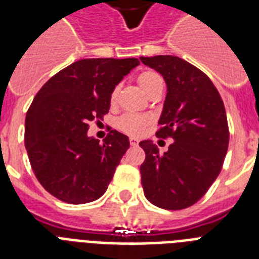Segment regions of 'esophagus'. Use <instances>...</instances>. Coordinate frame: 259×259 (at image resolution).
Here are the masks:
<instances>
[{
  "instance_id": "esophagus-1",
  "label": "esophagus",
  "mask_w": 259,
  "mask_h": 259,
  "mask_svg": "<svg viewBox=\"0 0 259 259\" xmlns=\"http://www.w3.org/2000/svg\"><path fill=\"white\" fill-rule=\"evenodd\" d=\"M130 145H132V146H137L138 145V140H137V138H130Z\"/></svg>"
}]
</instances>
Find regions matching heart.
Segmentation results:
<instances>
[{
  "label": "heart",
  "instance_id": "b5f03b06",
  "mask_svg": "<svg viewBox=\"0 0 259 259\" xmlns=\"http://www.w3.org/2000/svg\"><path fill=\"white\" fill-rule=\"evenodd\" d=\"M138 86L141 87L142 91L146 95H150L157 87L162 86V79L160 75L154 71H142L137 76ZM118 87H114L110 94V102L114 103L117 99ZM150 123V119L145 115H138V114H125L117 119V127L123 133L129 136H140L146 129V126Z\"/></svg>",
  "mask_w": 259,
  "mask_h": 259
}]
</instances>
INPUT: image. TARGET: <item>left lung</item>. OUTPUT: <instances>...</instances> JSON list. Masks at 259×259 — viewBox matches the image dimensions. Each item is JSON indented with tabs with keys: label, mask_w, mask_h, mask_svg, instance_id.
Returning a JSON list of instances; mask_svg holds the SVG:
<instances>
[{
	"label": "left lung",
	"mask_w": 259,
	"mask_h": 259,
	"mask_svg": "<svg viewBox=\"0 0 259 259\" xmlns=\"http://www.w3.org/2000/svg\"><path fill=\"white\" fill-rule=\"evenodd\" d=\"M162 75L166 98L158 138H173L165 153L153 142H140L145 197L164 209H184L204 196L217 180L229 148V125L221 94L207 75L170 55L140 58Z\"/></svg>",
	"instance_id": "left-lung-1"
}]
</instances>
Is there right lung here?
Segmentation results:
<instances>
[{"label":"right lung","mask_w":259,"mask_h":259,"mask_svg":"<svg viewBox=\"0 0 259 259\" xmlns=\"http://www.w3.org/2000/svg\"><path fill=\"white\" fill-rule=\"evenodd\" d=\"M140 64L132 59H82L54 75L33 98L25 118V148L46 191L70 204L106 192L129 138L111 130L103 144L87 136L89 123L103 119L110 94Z\"/></svg>","instance_id":"right-lung-1"}]
</instances>
